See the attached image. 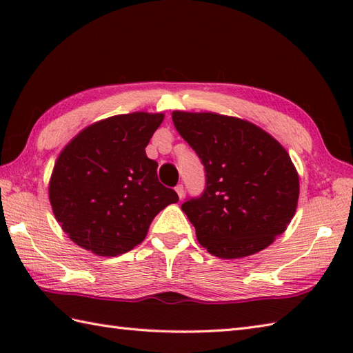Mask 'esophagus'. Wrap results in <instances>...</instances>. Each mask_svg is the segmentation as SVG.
I'll return each mask as SVG.
<instances>
[{
	"instance_id": "esophagus-1",
	"label": "esophagus",
	"mask_w": 353,
	"mask_h": 353,
	"mask_svg": "<svg viewBox=\"0 0 353 353\" xmlns=\"http://www.w3.org/2000/svg\"><path fill=\"white\" fill-rule=\"evenodd\" d=\"M176 192H177V196H179V199H183V196H185V190H183V185H177L176 186Z\"/></svg>"
}]
</instances>
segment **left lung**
Masks as SVG:
<instances>
[{"label":"left lung","instance_id":"obj_1","mask_svg":"<svg viewBox=\"0 0 353 353\" xmlns=\"http://www.w3.org/2000/svg\"><path fill=\"white\" fill-rule=\"evenodd\" d=\"M171 115L206 171L203 194L182 205L197 241L221 259L265 249L297 208L299 174L287 150L241 118L183 110Z\"/></svg>","mask_w":353,"mask_h":353}]
</instances>
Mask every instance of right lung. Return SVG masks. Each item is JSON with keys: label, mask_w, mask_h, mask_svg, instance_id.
<instances>
[{"label": "right lung", "mask_w": 353, "mask_h": 353, "mask_svg": "<svg viewBox=\"0 0 353 353\" xmlns=\"http://www.w3.org/2000/svg\"><path fill=\"white\" fill-rule=\"evenodd\" d=\"M163 114L133 112L85 127L56 159L48 196L56 220L72 243L99 256H118L147 236L174 190L157 181L145 147Z\"/></svg>", "instance_id": "1"}]
</instances>
